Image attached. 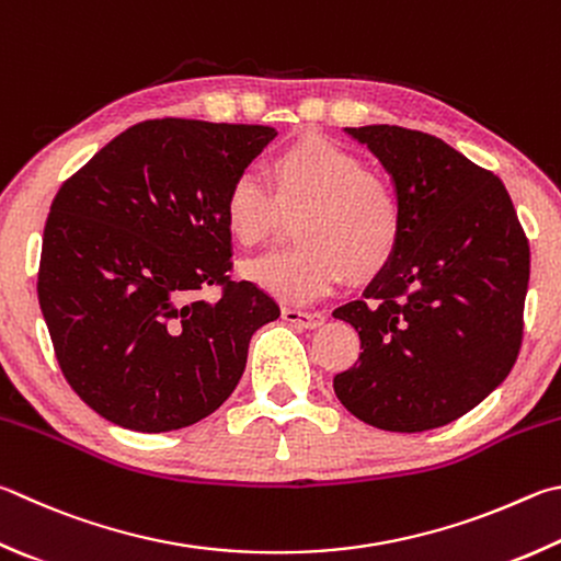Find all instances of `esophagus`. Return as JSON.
I'll return each mask as SVG.
<instances>
[{"instance_id":"1","label":"esophagus","mask_w":561,"mask_h":561,"mask_svg":"<svg viewBox=\"0 0 561 561\" xmlns=\"http://www.w3.org/2000/svg\"><path fill=\"white\" fill-rule=\"evenodd\" d=\"M282 319L294 325H301V329H319V325L325 321V316L321 311H299V309L284 307Z\"/></svg>"}]
</instances>
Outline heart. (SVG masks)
I'll return each instance as SVG.
<instances>
[{
	"label": "heart",
	"instance_id": "heart-1",
	"mask_svg": "<svg viewBox=\"0 0 561 561\" xmlns=\"http://www.w3.org/2000/svg\"><path fill=\"white\" fill-rule=\"evenodd\" d=\"M272 191L242 171L222 198V220L240 245H257L284 216L297 214L299 242L242 264V274L284 301H311L348 274L370 279L392 262L402 236V206L394 188L368 174L351 149L307 137L272 161Z\"/></svg>",
	"mask_w": 561,
	"mask_h": 561
}]
</instances>
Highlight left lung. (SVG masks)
<instances>
[{
	"label": "left lung",
	"mask_w": 561,
	"mask_h": 561,
	"mask_svg": "<svg viewBox=\"0 0 561 561\" xmlns=\"http://www.w3.org/2000/svg\"><path fill=\"white\" fill-rule=\"evenodd\" d=\"M394 181L402 236L363 299L335 319L360 363L333 378L341 404L385 432H426L481 404L523 343L529 245L503 181L424 131L345 127Z\"/></svg>",
	"instance_id": "1"
}]
</instances>
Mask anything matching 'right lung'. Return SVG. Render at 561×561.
I'll use <instances>...</instances> for the list:
<instances>
[{
	"label": "right lung",
	"instance_id": "add662e5",
	"mask_svg": "<svg viewBox=\"0 0 561 561\" xmlns=\"http://www.w3.org/2000/svg\"><path fill=\"white\" fill-rule=\"evenodd\" d=\"M277 137L264 125L147 119L105 145L50 203L38 304L60 370L131 432L201 422L242 378L279 307L228 277L230 181ZM218 283L216 302L197 291Z\"/></svg>",
	"mask_w": 561,
	"mask_h": 561
}]
</instances>
